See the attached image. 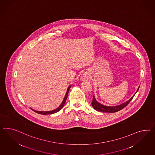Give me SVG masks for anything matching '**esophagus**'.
<instances>
[{"label":"esophagus","mask_w":155,"mask_h":155,"mask_svg":"<svg viewBox=\"0 0 155 155\" xmlns=\"http://www.w3.org/2000/svg\"><path fill=\"white\" fill-rule=\"evenodd\" d=\"M89 76H90V74H88V73H84L81 76V80L82 81H86L88 80Z\"/></svg>","instance_id":"obj_1"}]
</instances>
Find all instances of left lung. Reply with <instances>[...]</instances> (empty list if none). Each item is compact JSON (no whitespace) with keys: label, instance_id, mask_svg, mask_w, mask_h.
I'll return each instance as SVG.
<instances>
[{"label":"left lung","instance_id":"left-lung-1","mask_svg":"<svg viewBox=\"0 0 155 155\" xmlns=\"http://www.w3.org/2000/svg\"><path fill=\"white\" fill-rule=\"evenodd\" d=\"M139 88V87H138V90H137V92H135V94L138 91ZM134 95L132 97L130 98L129 101H126V102L122 103L121 104L117 105V106H113V107L106 106V105H104L101 104V103H98L96 101V99L94 95L91 105H92V107L97 111L101 112H106V113H114V112H117L118 111L123 109L124 108H125L126 106L130 103V101L133 99Z\"/></svg>","mask_w":155,"mask_h":155}]
</instances>
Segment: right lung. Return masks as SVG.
I'll use <instances>...</instances> for the list:
<instances>
[{
	"label": "right lung",
	"instance_id": "1",
	"mask_svg": "<svg viewBox=\"0 0 155 155\" xmlns=\"http://www.w3.org/2000/svg\"><path fill=\"white\" fill-rule=\"evenodd\" d=\"M71 85H70V86L68 87V88L67 89V92H66L65 96L64 98V100H63V101H62L61 104L59 106V107H58V108H57L56 109H54V110H50V111H46V112H43V111H37V110H34V109H32L33 110H34V112H35L36 113H39V114H44V115L53 114V113H56V112H59V110H60L61 109H62L63 108V107L64 106L65 103V101H66L67 97H68V92H69V89L71 88Z\"/></svg>",
	"mask_w": 155,
	"mask_h": 155
}]
</instances>
